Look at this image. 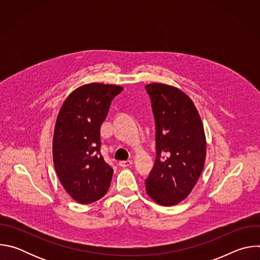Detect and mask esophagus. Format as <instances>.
I'll return each instance as SVG.
<instances>
[{
    "label": "esophagus",
    "mask_w": 260,
    "mask_h": 260,
    "mask_svg": "<svg viewBox=\"0 0 260 260\" xmlns=\"http://www.w3.org/2000/svg\"><path fill=\"white\" fill-rule=\"evenodd\" d=\"M132 165H133L132 160H121V161H119V166L121 168H126V167H129Z\"/></svg>",
    "instance_id": "esophagus-1"
}]
</instances>
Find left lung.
<instances>
[{
	"mask_svg": "<svg viewBox=\"0 0 260 260\" xmlns=\"http://www.w3.org/2000/svg\"><path fill=\"white\" fill-rule=\"evenodd\" d=\"M155 119L156 157L146 191L162 206L179 204L193 189L205 165L206 136L188 95L162 83L145 86Z\"/></svg>",
	"mask_w": 260,
	"mask_h": 260,
	"instance_id": "1",
	"label": "left lung"
}]
</instances>
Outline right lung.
Masks as SVG:
<instances>
[{"mask_svg":"<svg viewBox=\"0 0 260 260\" xmlns=\"http://www.w3.org/2000/svg\"><path fill=\"white\" fill-rule=\"evenodd\" d=\"M121 86L90 83L74 90L57 115L53 164L66 191L80 204H90L108 191L113 169L101 154V125Z\"/></svg>","mask_w":260,"mask_h":260,"instance_id":"1","label":"right lung"}]
</instances>
